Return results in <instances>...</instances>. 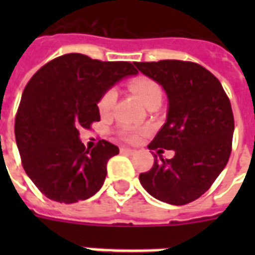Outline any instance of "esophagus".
Returning <instances> with one entry per match:
<instances>
[{"instance_id": "34e87169", "label": "esophagus", "mask_w": 255, "mask_h": 255, "mask_svg": "<svg viewBox=\"0 0 255 255\" xmlns=\"http://www.w3.org/2000/svg\"><path fill=\"white\" fill-rule=\"evenodd\" d=\"M120 152H122V153H129V155H133L136 151L135 149H131V148L123 147V148H120Z\"/></svg>"}]
</instances>
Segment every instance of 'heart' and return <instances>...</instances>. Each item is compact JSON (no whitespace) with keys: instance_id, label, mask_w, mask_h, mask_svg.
I'll list each match as a JSON object with an SVG mask.
<instances>
[{"instance_id":"obj_1","label":"heart","mask_w":255,"mask_h":255,"mask_svg":"<svg viewBox=\"0 0 255 255\" xmlns=\"http://www.w3.org/2000/svg\"><path fill=\"white\" fill-rule=\"evenodd\" d=\"M129 88L139 98V100L144 106H147L148 103H151L153 100H161V95H163L159 83H156L155 81H152L149 78H136L129 83ZM116 100H118L116 88H108L99 100V104H98L99 111L102 114H108L112 108L115 107ZM122 135L124 136V139L133 141V140L137 139L139 133L135 129H131V128H124L122 131Z\"/></svg>"}]
</instances>
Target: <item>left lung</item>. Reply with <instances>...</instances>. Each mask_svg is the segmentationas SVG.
I'll return each mask as SVG.
<instances>
[{
	"label": "left lung",
	"mask_w": 255,
	"mask_h": 255,
	"mask_svg": "<svg viewBox=\"0 0 255 255\" xmlns=\"http://www.w3.org/2000/svg\"><path fill=\"white\" fill-rule=\"evenodd\" d=\"M140 73L167 94V120L151 149H173L164 160L155 155L149 172L140 173L152 197L170 205H185L209 189L229 160L234 119L229 98L213 74L193 62H133ZM161 151V149H159Z\"/></svg>",
	"instance_id": "8db88e82"
}]
</instances>
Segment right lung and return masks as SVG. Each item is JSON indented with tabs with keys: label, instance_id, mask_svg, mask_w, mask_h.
Listing matches in <instances>:
<instances>
[{
	"label": "right lung",
	"instance_id": "right-lung-1",
	"mask_svg": "<svg viewBox=\"0 0 255 255\" xmlns=\"http://www.w3.org/2000/svg\"><path fill=\"white\" fill-rule=\"evenodd\" d=\"M137 70L129 62H102L65 54L39 69L26 85L15 116V141L22 165L46 197L73 204L102 188L107 161L119 148L100 140L86 148L82 128L99 122L100 98Z\"/></svg>",
	"mask_w": 255,
	"mask_h": 255
}]
</instances>
